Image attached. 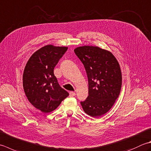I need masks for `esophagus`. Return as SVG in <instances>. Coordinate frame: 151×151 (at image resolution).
Returning a JSON list of instances; mask_svg holds the SVG:
<instances>
[{"mask_svg":"<svg viewBox=\"0 0 151 151\" xmlns=\"http://www.w3.org/2000/svg\"><path fill=\"white\" fill-rule=\"evenodd\" d=\"M75 95H76V93L74 92V91H70V92H69L70 97H74V96H75Z\"/></svg>","mask_w":151,"mask_h":151,"instance_id":"esophagus-1","label":"esophagus"}]
</instances>
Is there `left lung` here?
I'll return each instance as SVG.
<instances>
[{
    "label": "left lung",
    "mask_w": 151,
    "mask_h": 151,
    "mask_svg": "<svg viewBox=\"0 0 151 151\" xmlns=\"http://www.w3.org/2000/svg\"><path fill=\"white\" fill-rule=\"evenodd\" d=\"M83 63L88 79V95L81 104L86 113L97 118L110 110L119 97L122 87L120 65L111 52L98 46L75 48Z\"/></svg>",
    "instance_id": "obj_1"
}]
</instances>
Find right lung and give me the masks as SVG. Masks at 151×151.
<instances>
[{"instance_id":"right-lung-1","label":"right lung","mask_w":151,"mask_h":151,"mask_svg":"<svg viewBox=\"0 0 151 151\" xmlns=\"http://www.w3.org/2000/svg\"><path fill=\"white\" fill-rule=\"evenodd\" d=\"M67 49L65 46L46 45L35 52L25 65L23 90L29 101L44 113L54 111L69 96L54 74V67Z\"/></svg>"}]
</instances>
